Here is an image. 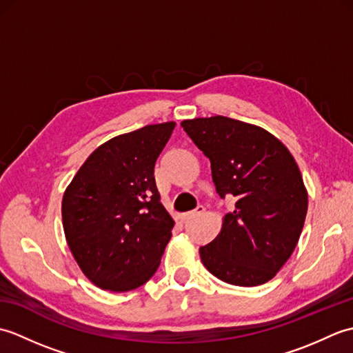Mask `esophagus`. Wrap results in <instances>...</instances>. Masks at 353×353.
I'll list each match as a JSON object with an SVG mask.
<instances>
[{"instance_id":"34e87169","label":"esophagus","mask_w":353,"mask_h":353,"mask_svg":"<svg viewBox=\"0 0 353 353\" xmlns=\"http://www.w3.org/2000/svg\"><path fill=\"white\" fill-rule=\"evenodd\" d=\"M205 212V206H197V209H194V211H191V212H186V214H182L181 215V219L182 220H188V219H191V216H196V215H199V214H203Z\"/></svg>"}]
</instances>
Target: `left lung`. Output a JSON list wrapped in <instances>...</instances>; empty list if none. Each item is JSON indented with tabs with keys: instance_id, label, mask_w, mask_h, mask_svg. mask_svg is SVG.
<instances>
[{
	"instance_id": "8db88e82",
	"label": "left lung",
	"mask_w": 353,
	"mask_h": 353,
	"mask_svg": "<svg viewBox=\"0 0 353 353\" xmlns=\"http://www.w3.org/2000/svg\"><path fill=\"white\" fill-rule=\"evenodd\" d=\"M211 161L220 197L236 199L214 241L200 247L203 265L223 282L256 287L273 279L301 238L308 191L294 157L262 127L215 115L182 121Z\"/></svg>"
}]
</instances>
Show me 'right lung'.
Masks as SVG:
<instances>
[{"instance_id":"1","label":"right lung","mask_w":353,"mask_h":353,"mask_svg":"<svg viewBox=\"0 0 353 353\" xmlns=\"http://www.w3.org/2000/svg\"><path fill=\"white\" fill-rule=\"evenodd\" d=\"M174 127V121L150 124L106 141L65 190L66 243L101 290L138 288L161 264L174 220L161 203L153 174Z\"/></svg>"}]
</instances>
